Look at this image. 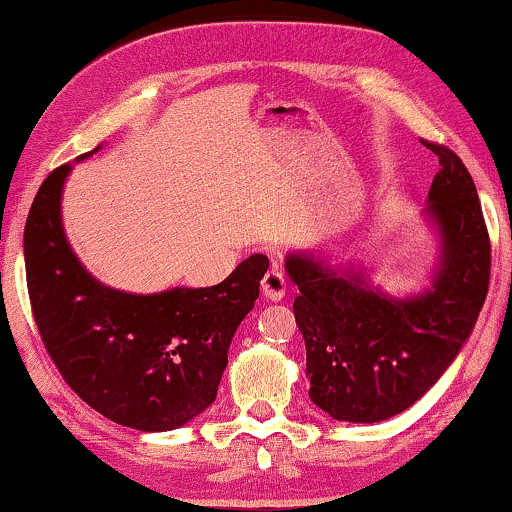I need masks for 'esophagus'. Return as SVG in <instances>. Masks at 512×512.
Instances as JSON below:
<instances>
[{"mask_svg":"<svg viewBox=\"0 0 512 512\" xmlns=\"http://www.w3.org/2000/svg\"><path fill=\"white\" fill-rule=\"evenodd\" d=\"M261 286H263V296L265 298H268V300H282L284 293H286L284 272L279 268L268 270V272H265Z\"/></svg>","mask_w":512,"mask_h":512,"instance_id":"34e87169","label":"esophagus"}]
</instances>
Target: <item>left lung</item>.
I'll return each mask as SVG.
<instances>
[{
  "label": "left lung",
  "mask_w": 512,
  "mask_h": 512,
  "mask_svg": "<svg viewBox=\"0 0 512 512\" xmlns=\"http://www.w3.org/2000/svg\"><path fill=\"white\" fill-rule=\"evenodd\" d=\"M422 144L440 163L429 191L443 244L433 289L398 300L359 272H335L305 254L286 258L300 291L293 314L310 398L338 422L373 424L408 410L454 361L485 305L492 244L478 191L457 153Z\"/></svg>",
  "instance_id": "1"
}]
</instances>
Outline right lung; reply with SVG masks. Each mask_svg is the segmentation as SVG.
Here are the masks:
<instances>
[{
  "instance_id": "right-lung-1",
  "label": "right lung",
  "mask_w": 512,
  "mask_h": 512,
  "mask_svg": "<svg viewBox=\"0 0 512 512\" xmlns=\"http://www.w3.org/2000/svg\"><path fill=\"white\" fill-rule=\"evenodd\" d=\"M69 170L65 163L48 174L25 223L27 291L41 342L69 387L111 422L137 431L184 426L214 403L230 340L256 303L268 256H249L207 289L135 296L102 286L62 230Z\"/></svg>"
}]
</instances>
